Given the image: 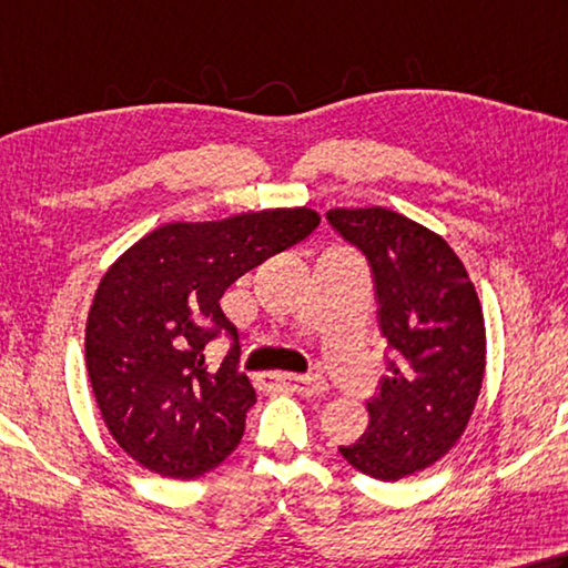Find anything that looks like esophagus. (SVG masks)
<instances>
[{
  "mask_svg": "<svg viewBox=\"0 0 568 568\" xmlns=\"http://www.w3.org/2000/svg\"><path fill=\"white\" fill-rule=\"evenodd\" d=\"M271 379L275 385L277 383L287 385L291 389H295L297 395H305V397H317L327 392V383L317 375H271Z\"/></svg>",
  "mask_w": 568,
  "mask_h": 568,
  "instance_id": "34e87169",
  "label": "esophagus"
}]
</instances>
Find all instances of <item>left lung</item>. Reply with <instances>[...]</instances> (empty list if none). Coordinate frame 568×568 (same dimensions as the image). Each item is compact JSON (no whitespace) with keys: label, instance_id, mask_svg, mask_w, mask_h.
I'll list each match as a JSON object with an SVG mask.
<instances>
[{"label":"left lung","instance_id":"1","mask_svg":"<svg viewBox=\"0 0 568 568\" xmlns=\"http://www.w3.org/2000/svg\"><path fill=\"white\" fill-rule=\"evenodd\" d=\"M333 231L367 257L389 375L367 399L369 422L339 455L397 481L455 447L477 405L487 335L457 253L425 225L387 209H333Z\"/></svg>","mask_w":568,"mask_h":568}]
</instances>
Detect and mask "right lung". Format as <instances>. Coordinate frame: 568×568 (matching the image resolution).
<instances>
[{
	"instance_id": "right-lung-1",
	"label": "right lung",
	"mask_w": 568,
	"mask_h": 568,
	"mask_svg": "<svg viewBox=\"0 0 568 568\" xmlns=\"http://www.w3.org/2000/svg\"><path fill=\"white\" fill-rule=\"evenodd\" d=\"M311 209L169 223L101 277L87 320V367L101 417L129 457L171 479H195L239 447L255 389L221 297L241 275L307 239ZM234 345L219 371L204 345Z\"/></svg>"
}]
</instances>
